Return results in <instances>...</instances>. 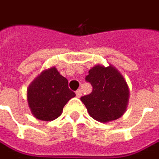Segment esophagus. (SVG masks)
<instances>
[{
	"mask_svg": "<svg viewBox=\"0 0 159 159\" xmlns=\"http://www.w3.org/2000/svg\"><path fill=\"white\" fill-rule=\"evenodd\" d=\"M76 96L78 97V98H80L81 97V91H80V89H78L76 91Z\"/></svg>",
	"mask_w": 159,
	"mask_h": 159,
	"instance_id": "1",
	"label": "esophagus"
}]
</instances>
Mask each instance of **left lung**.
<instances>
[{"label": "left lung", "mask_w": 159, "mask_h": 159, "mask_svg": "<svg viewBox=\"0 0 159 159\" xmlns=\"http://www.w3.org/2000/svg\"><path fill=\"white\" fill-rule=\"evenodd\" d=\"M86 81L92 86L89 95L81 97L89 116L99 122H108L120 118L126 111L129 90L126 80L113 66L93 67Z\"/></svg>", "instance_id": "left-lung-1"}]
</instances>
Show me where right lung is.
Wrapping results in <instances>:
<instances>
[{
    "label": "right lung",
    "instance_id": "right-lung-1",
    "mask_svg": "<svg viewBox=\"0 0 159 159\" xmlns=\"http://www.w3.org/2000/svg\"><path fill=\"white\" fill-rule=\"evenodd\" d=\"M68 84L54 67L40 74L28 89V104L33 116L44 121L61 116L66 103L76 96Z\"/></svg>",
    "mask_w": 159,
    "mask_h": 159
}]
</instances>
